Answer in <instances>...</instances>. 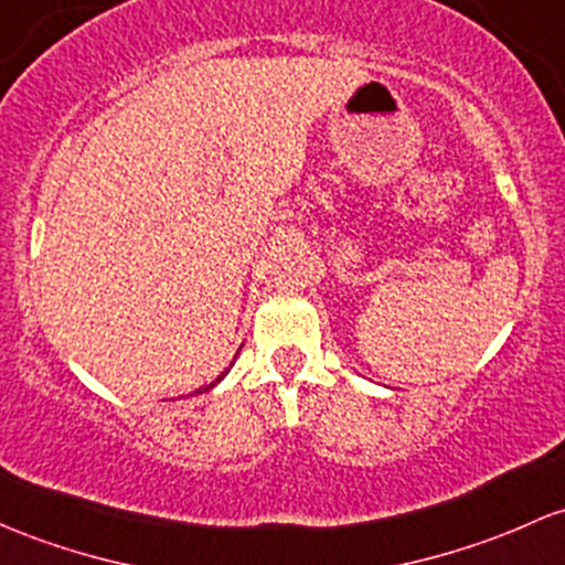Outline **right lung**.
I'll use <instances>...</instances> for the list:
<instances>
[{
	"mask_svg": "<svg viewBox=\"0 0 565 565\" xmlns=\"http://www.w3.org/2000/svg\"><path fill=\"white\" fill-rule=\"evenodd\" d=\"M231 367H233V364H231ZM231 367H227V370H225V373H222V375H220V377H216V381H212V383H209V386H203V388H198V392H195V394H203V392H212V388H214V386H216V383H220V381H222V377H225V375H227V373H231Z\"/></svg>",
	"mask_w": 565,
	"mask_h": 565,
	"instance_id": "obj_1",
	"label": "right lung"
}]
</instances>
